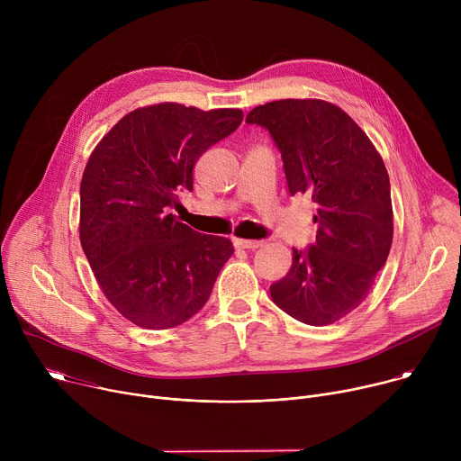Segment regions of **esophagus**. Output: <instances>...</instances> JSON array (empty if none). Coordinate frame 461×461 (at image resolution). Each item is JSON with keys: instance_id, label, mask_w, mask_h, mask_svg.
I'll return each instance as SVG.
<instances>
[{"instance_id": "esophagus-1", "label": "esophagus", "mask_w": 461, "mask_h": 461, "mask_svg": "<svg viewBox=\"0 0 461 461\" xmlns=\"http://www.w3.org/2000/svg\"><path fill=\"white\" fill-rule=\"evenodd\" d=\"M235 248H242V249H255L262 246V240H249V239H233Z\"/></svg>"}]
</instances>
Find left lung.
I'll return each instance as SVG.
<instances>
[{
	"instance_id": "8db88e82",
	"label": "left lung",
	"mask_w": 461,
	"mask_h": 461,
	"mask_svg": "<svg viewBox=\"0 0 461 461\" xmlns=\"http://www.w3.org/2000/svg\"><path fill=\"white\" fill-rule=\"evenodd\" d=\"M246 122L270 131L290 193H310L319 206L315 244L294 248L292 268L270 295L304 324H332L366 299L392 246L383 158L365 131L324 100L270 102L251 109Z\"/></svg>"
}]
</instances>
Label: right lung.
<instances>
[{
	"label": "right lung",
	"instance_id": "right-lung-1",
	"mask_svg": "<svg viewBox=\"0 0 461 461\" xmlns=\"http://www.w3.org/2000/svg\"><path fill=\"white\" fill-rule=\"evenodd\" d=\"M242 122L240 109L157 104L127 113L91 153L80 184V242L107 301L166 330L199 312L233 253L226 237L176 221L193 166Z\"/></svg>",
	"mask_w": 461,
	"mask_h": 461
}]
</instances>
